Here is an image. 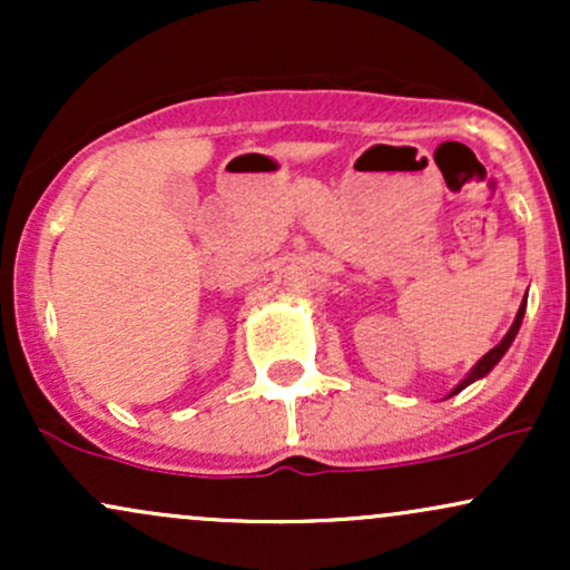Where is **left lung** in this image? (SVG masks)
Wrapping results in <instances>:
<instances>
[{"label":"left lung","mask_w":570,"mask_h":570,"mask_svg":"<svg viewBox=\"0 0 570 570\" xmlns=\"http://www.w3.org/2000/svg\"><path fill=\"white\" fill-rule=\"evenodd\" d=\"M525 303H528V297H525V299H522L520 311H517V316H514V324H512V326H509V332H507V335H503V340H501V343H499V345H495V348H490V351L485 353V356H482V358H480V362H476V364H474V370H472V372H469V375H466V377H463V381H461V383H458L453 391H450V396H453V394H458V391H463V389H466V385H472L474 381H480V377H485V375H488V372H490V370H493V367H495V364H499V362H501V356H503V353H507V351H509V345H512V343H514L517 332H520L522 316H525Z\"/></svg>","instance_id":"8db88e82"}]
</instances>
